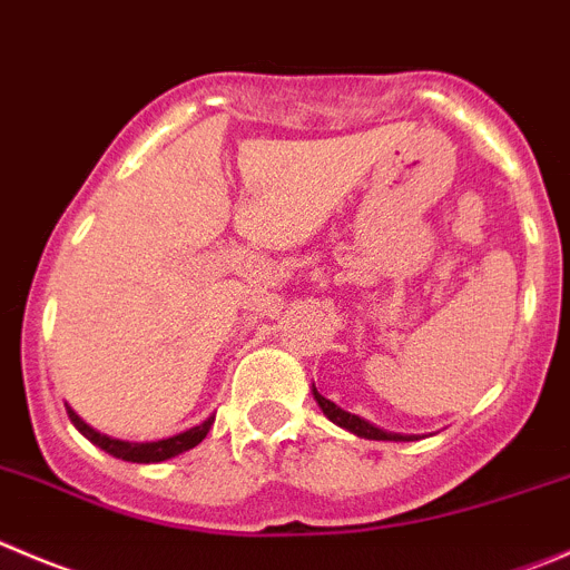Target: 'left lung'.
Wrapping results in <instances>:
<instances>
[{
	"label": "left lung",
	"instance_id": "8db88e82",
	"mask_svg": "<svg viewBox=\"0 0 570 570\" xmlns=\"http://www.w3.org/2000/svg\"><path fill=\"white\" fill-rule=\"evenodd\" d=\"M312 395H314V401L320 403V409H323V414L331 420V423L342 425V429L353 432V434H356V438H364V440H395V443H409V440H417V438H414V434L384 432V429H379V425L367 423V420H362V417H358V414L345 412V409H340V406H336V403H331L328 397L320 395L317 386H312Z\"/></svg>",
	"mask_w": 570,
	"mask_h": 570
}]
</instances>
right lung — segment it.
<instances>
[{"label": "right lung", "instance_id": "obj_1", "mask_svg": "<svg viewBox=\"0 0 570 570\" xmlns=\"http://www.w3.org/2000/svg\"><path fill=\"white\" fill-rule=\"evenodd\" d=\"M66 412H69L71 423L77 425V432L86 434V438L91 440L94 445H99L105 454L116 456V460H125V462H141V465L173 460V456L195 449V445H200L203 440H206L208 429H212V423H214V417H208V420H203L200 425H195V429H189V432L175 434V438L156 440V443H127V440H114V438H108V434L94 432L91 425H88L86 420H82L71 406H66Z\"/></svg>", "mask_w": 570, "mask_h": 570}]
</instances>
